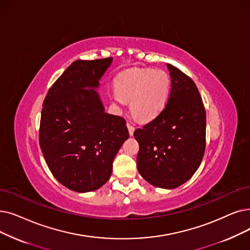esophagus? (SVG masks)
<instances>
[{"label":"esophagus","instance_id":"1","mask_svg":"<svg viewBox=\"0 0 250 250\" xmlns=\"http://www.w3.org/2000/svg\"><path fill=\"white\" fill-rule=\"evenodd\" d=\"M127 129H128V134L129 136H133L134 132H135V126L131 124H127Z\"/></svg>","mask_w":250,"mask_h":250}]
</instances>
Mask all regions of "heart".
<instances>
[{
    "label": "heart",
    "mask_w": 250,
    "mask_h": 250,
    "mask_svg": "<svg viewBox=\"0 0 250 250\" xmlns=\"http://www.w3.org/2000/svg\"><path fill=\"white\" fill-rule=\"evenodd\" d=\"M115 90L110 97L117 106L131 101V110L140 121L155 118L167 104L170 78L162 69L138 68L123 72L115 80Z\"/></svg>",
    "instance_id": "obj_1"
}]
</instances>
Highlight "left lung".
<instances>
[{"label":"left lung","mask_w":250,"mask_h":250,"mask_svg":"<svg viewBox=\"0 0 250 250\" xmlns=\"http://www.w3.org/2000/svg\"><path fill=\"white\" fill-rule=\"evenodd\" d=\"M171 89L165 109L134 137L140 145L137 167L151 185L175 189L199 167L205 151L206 114L195 83L171 64Z\"/></svg>","instance_id":"obj_1"}]
</instances>
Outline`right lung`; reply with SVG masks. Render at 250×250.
Wrapping results in <instances>:
<instances>
[{
	"mask_svg": "<svg viewBox=\"0 0 250 250\" xmlns=\"http://www.w3.org/2000/svg\"><path fill=\"white\" fill-rule=\"evenodd\" d=\"M112 60L74 61L42 103V152L55 179L75 192L102 187L111 176L116 153L128 139L125 119L106 113L96 91Z\"/></svg>",
	"mask_w": 250,
	"mask_h": 250,
	"instance_id": "add662e5",
	"label": "right lung"
}]
</instances>
